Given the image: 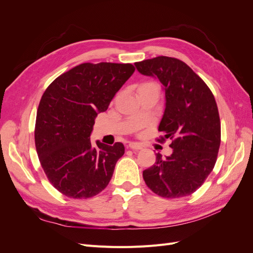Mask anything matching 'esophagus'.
I'll return each mask as SVG.
<instances>
[{
	"mask_svg": "<svg viewBox=\"0 0 253 253\" xmlns=\"http://www.w3.org/2000/svg\"><path fill=\"white\" fill-rule=\"evenodd\" d=\"M128 148L132 149V150H140V149H142L141 144L140 143H137V142H129L128 143Z\"/></svg>",
	"mask_w": 253,
	"mask_h": 253,
	"instance_id": "1",
	"label": "esophagus"
}]
</instances>
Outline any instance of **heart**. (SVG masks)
<instances>
[{
	"instance_id": "heart-1",
	"label": "heart",
	"mask_w": 253,
	"mask_h": 253,
	"mask_svg": "<svg viewBox=\"0 0 253 253\" xmlns=\"http://www.w3.org/2000/svg\"><path fill=\"white\" fill-rule=\"evenodd\" d=\"M140 87H158L155 83H144ZM139 87V88H140Z\"/></svg>"
}]
</instances>
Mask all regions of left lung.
<instances>
[{"instance_id":"8db88e82","label":"left lung","mask_w":253,"mask_h":253,"mask_svg":"<svg viewBox=\"0 0 253 253\" xmlns=\"http://www.w3.org/2000/svg\"><path fill=\"white\" fill-rule=\"evenodd\" d=\"M140 74L157 78L164 85L166 109L158 131L170 139L172 154L142 173L155 194L178 198L194 193L216 163L220 145V121L216 101L203 79L185 62L159 56L136 62Z\"/></svg>"}]
</instances>
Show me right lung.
Segmentation results:
<instances>
[{
	"label": "right lung",
	"instance_id": "right-lung-1",
	"mask_svg": "<svg viewBox=\"0 0 253 253\" xmlns=\"http://www.w3.org/2000/svg\"><path fill=\"white\" fill-rule=\"evenodd\" d=\"M129 64L82 63L59 76L44 91L37 112L35 142L43 170L71 198L100 193L112 178L125 145L90 141L97 115L131 77Z\"/></svg>",
	"mask_w": 253,
	"mask_h": 253
}]
</instances>
